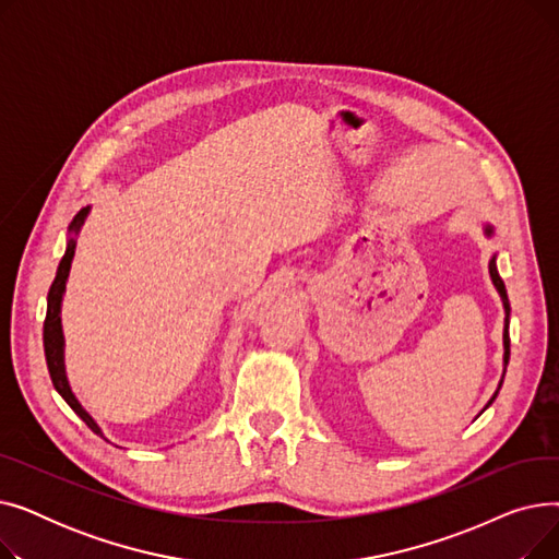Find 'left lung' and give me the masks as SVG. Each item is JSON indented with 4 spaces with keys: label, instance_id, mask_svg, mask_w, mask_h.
I'll return each instance as SVG.
<instances>
[{
    "label": "left lung",
    "instance_id": "8db88e82",
    "mask_svg": "<svg viewBox=\"0 0 559 559\" xmlns=\"http://www.w3.org/2000/svg\"><path fill=\"white\" fill-rule=\"evenodd\" d=\"M487 230V235H491V226H487L485 228ZM489 274H491V281H493V285H496V289H498V295H501V299H503V308H506V331H503V346H506V367H508V362H510V333H508V329H510V301H508V292H506V283H503V278L498 276V270H496V255L489 260ZM498 394V392H496ZM496 394H493V399H496ZM491 399V401H493ZM489 401V403H491ZM487 403V405H489Z\"/></svg>",
    "mask_w": 559,
    "mask_h": 559
}]
</instances>
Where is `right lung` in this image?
<instances>
[{"mask_svg": "<svg viewBox=\"0 0 559 559\" xmlns=\"http://www.w3.org/2000/svg\"><path fill=\"white\" fill-rule=\"evenodd\" d=\"M87 211L91 209H83L74 215L72 224H70V230L72 233H79V228L83 226L85 217H87ZM74 249H76V242L74 238L68 242V249H66V255L61 260V264H58L56 270V278L49 287V295H47V317H45V358H47V369H49V376H51V383L53 388L58 390V394H61L68 405L74 409V413L85 421V426L95 430L97 435H102V430L97 428V424L93 421V417L85 413V409L81 407V403L74 399L70 385H68V378H66V367H63V331H61V299H63V292H66V281H68V274H70V264H72V258H74Z\"/></svg>", "mask_w": 559, "mask_h": 559, "instance_id": "1", "label": "right lung"}]
</instances>
